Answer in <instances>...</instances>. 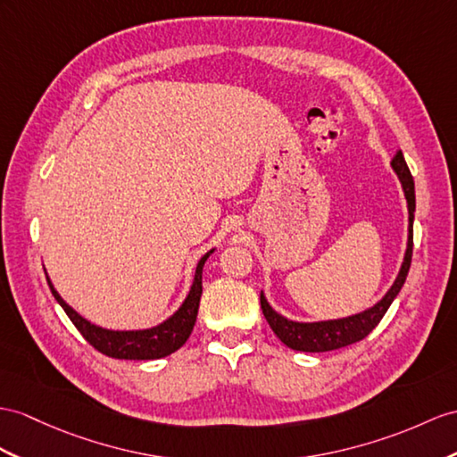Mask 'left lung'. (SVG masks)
Instances as JSON below:
<instances>
[{"mask_svg":"<svg viewBox=\"0 0 457 457\" xmlns=\"http://www.w3.org/2000/svg\"><path fill=\"white\" fill-rule=\"evenodd\" d=\"M392 169L395 170L399 182H402L403 194L407 199L409 209V237H407V250L405 258L402 263L392 288L384 295L380 303H376L372 308L364 310V312L353 314L347 318L339 320H326V321H293L287 320L285 316L277 314L275 310L267 303L263 293L260 295V303L263 316L267 324L271 326L273 333L279 337L287 347L295 351L304 353H324V351H336L347 345L357 343L364 339L369 333L380 324V320L387 312L389 304L394 303V298L402 291V287L407 279L409 267H411V255H413V219H415V182L413 176L409 172V166L403 159V153L397 151L395 157L392 159Z\"/></svg>","mask_w":457,"mask_h":457,"instance_id":"8db88e82","label":"left lung"}]
</instances>
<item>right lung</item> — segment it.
<instances>
[{
    "instance_id": "obj_1",
    "label": "right lung",
    "mask_w": 457,
    "mask_h": 457,
    "mask_svg": "<svg viewBox=\"0 0 457 457\" xmlns=\"http://www.w3.org/2000/svg\"><path fill=\"white\" fill-rule=\"evenodd\" d=\"M213 250L207 252L202 260H199L195 267L194 285L187 293L182 306L176 312L164 320L162 324L149 328V329H136V331H114L98 328L91 321L79 316L75 310L65 303V300L55 291L50 277L46 275V281L50 285V291L54 298L58 300V304L65 310V314L70 316L73 326L81 331V336L93 345L96 351H100L106 357L112 359H126V361H153L169 357L174 351H178L190 337V333L195 326L199 298H202V273L204 265Z\"/></svg>"
}]
</instances>
